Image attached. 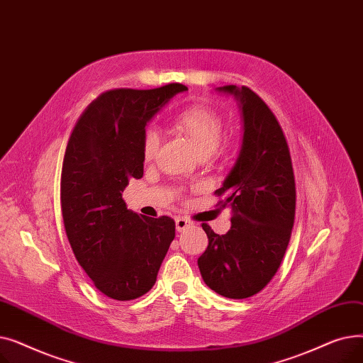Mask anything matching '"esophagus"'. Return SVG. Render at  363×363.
I'll return each mask as SVG.
<instances>
[{"label": "esophagus", "instance_id": "34e87169", "mask_svg": "<svg viewBox=\"0 0 363 363\" xmlns=\"http://www.w3.org/2000/svg\"><path fill=\"white\" fill-rule=\"evenodd\" d=\"M175 225H177V231H178V233H182V231L186 230V228L193 226V222H189L188 219H184V218H178V219L175 220Z\"/></svg>", "mask_w": 363, "mask_h": 363}]
</instances>
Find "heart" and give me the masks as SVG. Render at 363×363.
Wrapping results in <instances>:
<instances>
[{
	"label": "heart",
	"mask_w": 363,
	"mask_h": 363,
	"mask_svg": "<svg viewBox=\"0 0 363 363\" xmlns=\"http://www.w3.org/2000/svg\"><path fill=\"white\" fill-rule=\"evenodd\" d=\"M175 128L193 145L199 156H211L216 151L222 138V122L218 114L206 107H191L181 111L174 121ZM159 133L148 128L143 137V156L150 162L159 148Z\"/></svg>",
	"instance_id": "heart-1"
}]
</instances>
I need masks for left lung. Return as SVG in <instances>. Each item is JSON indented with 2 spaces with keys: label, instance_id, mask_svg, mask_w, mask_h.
I'll list each match as a JSON object with an SVG mask.
<instances>
[{
  "label": "left lung",
  "instance_id": "left-lung-1",
  "mask_svg": "<svg viewBox=\"0 0 363 363\" xmlns=\"http://www.w3.org/2000/svg\"><path fill=\"white\" fill-rule=\"evenodd\" d=\"M238 103L242 140L238 157L216 189L231 207V230L223 235L207 223L208 245L199 269L208 289L228 298H247L277 274L290 241L296 184L290 150L271 108L245 86H219Z\"/></svg>",
  "mask_w": 363,
  "mask_h": 363
}]
</instances>
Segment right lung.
Wrapping results in <instances>:
<instances>
[{
    "label": "right lung",
    "mask_w": 363,
    "mask_h": 363,
    "mask_svg": "<svg viewBox=\"0 0 363 363\" xmlns=\"http://www.w3.org/2000/svg\"><path fill=\"white\" fill-rule=\"evenodd\" d=\"M185 91L170 84L104 92L69 138L60 194L66 234L76 260L110 298L128 301L150 291L175 238L174 219L128 211L122 193L132 178H143L145 126Z\"/></svg>",
    "instance_id": "right-lung-1"
}]
</instances>
